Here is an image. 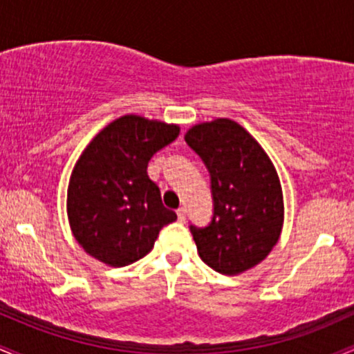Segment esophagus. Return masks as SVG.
Instances as JSON below:
<instances>
[{"instance_id": "34e87169", "label": "esophagus", "mask_w": 354, "mask_h": 354, "mask_svg": "<svg viewBox=\"0 0 354 354\" xmlns=\"http://www.w3.org/2000/svg\"><path fill=\"white\" fill-rule=\"evenodd\" d=\"M176 214H178V219H180V221L183 223L186 219V209L185 208H180L176 211Z\"/></svg>"}]
</instances>
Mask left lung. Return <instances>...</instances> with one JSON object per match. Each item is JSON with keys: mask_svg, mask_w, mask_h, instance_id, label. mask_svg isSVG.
Listing matches in <instances>:
<instances>
[{"mask_svg": "<svg viewBox=\"0 0 354 354\" xmlns=\"http://www.w3.org/2000/svg\"><path fill=\"white\" fill-rule=\"evenodd\" d=\"M185 140L208 169L213 196L208 225H189L200 258L221 274L250 270L270 254L281 233L278 173L258 141L231 120L193 126Z\"/></svg>", "mask_w": 354, "mask_h": 354, "instance_id": "obj_1", "label": "left lung"}]
</instances>
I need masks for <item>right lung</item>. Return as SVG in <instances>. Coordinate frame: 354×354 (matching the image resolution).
<instances>
[{
	"label": "right lung",
	"mask_w": 354,
	"mask_h": 354,
	"mask_svg": "<svg viewBox=\"0 0 354 354\" xmlns=\"http://www.w3.org/2000/svg\"><path fill=\"white\" fill-rule=\"evenodd\" d=\"M178 135L176 124L128 115L88 145L68 186L71 231L88 254L111 266L131 265L151 251L161 228L176 219L146 168Z\"/></svg>",
	"instance_id": "1"
}]
</instances>
